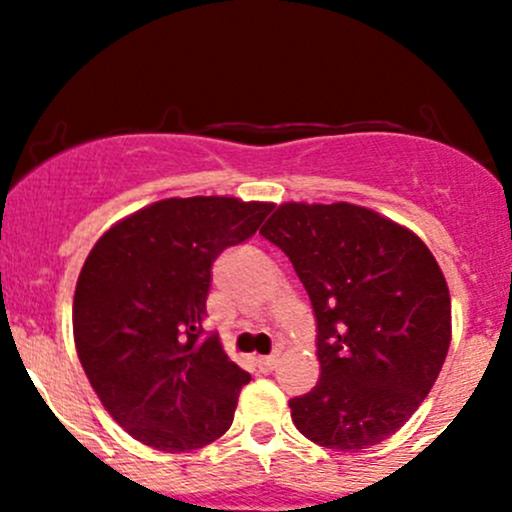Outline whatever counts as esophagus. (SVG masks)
Returning <instances> with one entry per match:
<instances>
[{"label":"esophagus","instance_id":"1","mask_svg":"<svg viewBox=\"0 0 512 512\" xmlns=\"http://www.w3.org/2000/svg\"><path fill=\"white\" fill-rule=\"evenodd\" d=\"M276 363H279V358H276V356L257 358V366H260L262 373H272V370L276 368Z\"/></svg>","mask_w":512,"mask_h":512}]
</instances>
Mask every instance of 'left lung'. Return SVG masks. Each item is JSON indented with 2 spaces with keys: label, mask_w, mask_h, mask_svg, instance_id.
<instances>
[{
  "label": "left lung",
  "mask_w": 512,
  "mask_h": 512,
  "mask_svg": "<svg viewBox=\"0 0 512 512\" xmlns=\"http://www.w3.org/2000/svg\"><path fill=\"white\" fill-rule=\"evenodd\" d=\"M260 233L286 252L317 322L320 380L291 399L313 443L361 452L409 421L452 339L450 291L409 228L349 202H284Z\"/></svg>",
  "instance_id": "left-lung-1"
}]
</instances>
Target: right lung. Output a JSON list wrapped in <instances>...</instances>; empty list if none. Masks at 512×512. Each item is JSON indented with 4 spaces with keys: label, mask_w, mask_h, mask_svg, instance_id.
I'll list each match as a JSON object with an SVG mask.
<instances>
[{
    "label": "right lung",
    "mask_w": 512,
    "mask_h": 512,
    "mask_svg": "<svg viewBox=\"0 0 512 512\" xmlns=\"http://www.w3.org/2000/svg\"><path fill=\"white\" fill-rule=\"evenodd\" d=\"M236 197H170L110 226L74 291V344L93 392L139 443L187 452L221 438L250 383L204 334L211 264L272 211Z\"/></svg>",
    "instance_id": "right-lung-1"
}]
</instances>
